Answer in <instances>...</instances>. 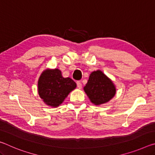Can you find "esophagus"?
<instances>
[{
	"label": "esophagus",
	"mask_w": 155,
	"mask_h": 155,
	"mask_svg": "<svg viewBox=\"0 0 155 155\" xmlns=\"http://www.w3.org/2000/svg\"><path fill=\"white\" fill-rule=\"evenodd\" d=\"M77 87L78 89H81V87H82V83H81V82L79 81L77 82Z\"/></svg>",
	"instance_id": "34e87169"
}]
</instances>
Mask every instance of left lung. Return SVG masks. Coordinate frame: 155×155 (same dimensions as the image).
Wrapping results in <instances>:
<instances>
[{"label": "left lung", "instance_id": "left-lung-1", "mask_svg": "<svg viewBox=\"0 0 155 155\" xmlns=\"http://www.w3.org/2000/svg\"><path fill=\"white\" fill-rule=\"evenodd\" d=\"M84 91L95 105H100L109 102L116 92L112 81L101 70L91 73Z\"/></svg>", "mask_w": 155, "mask_h": 155}]
</instances>
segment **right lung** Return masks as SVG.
Returning a JSON list of instances; mask_svg holds the SVG:
<instances>
[{
	"mask_svg": "<svg viewBox=\"0 0 155 155\" xmlns=\"http://www.w3.org/2000/svg\"><path fill=\"white\" fill-rule=\"evenodd\" d=\"M76 87L77 84L72 78H64L56 68L44 70L38 80L39 95L44 103L52 107H59Z\"/></svg>",
	"mask_w": 155,
	"mask_h": 155,
	"instance_id": "add662e5",
	"label": "right lung"
}]
</instances>
